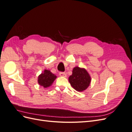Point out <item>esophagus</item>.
<instances>
[{
  "label": "esophagus",
  "mask_w": 132,
  "mask_h": 132,
  "mask_svg": "<svg viewBox=\"0 0 132 132\" xmlns=\"http://www.w3.org/2000/svg\"><path fill=\"white\" fill-rule=\"evenodd\" d=\"M59 76L63 77H66V74L64 72H60L59 73Z\"/></svg>",
  "instance_id": "obj_1"
}]
</instances>
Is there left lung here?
<instances>
[{"label": "left lung", "mask_w": 132, "mask_h": 132, "mask_svg": "<svg viewBox=\"0 0 132 132\" xmlns=\"http://www.w3.org/2000/svg\"><path fill=\"white\" fill-rule=\"evenodd\" d=\"M91 77L84 68L78 67L74 68L72 74L69 77V81L73 88L78 91L85 90L90 85Z\"/></svg>", "instance_id": "obj_1"}]
</instances>
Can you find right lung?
Returning a JSON list of instances; mask_svg holds the SVG:
<instances>
[{"label":"right lung","instance_id":"add662e5","mask_svg":"<svg viewBox=\"0 0 132 132\" xmlns=\"http://www.w3.org/2000/svg\"><path fill=\"white\" fill-rule=\"evenodd\" d=\"M57 76L51 72L49 70L45 69L43 73H41L38 77V83L39 85L43 86L44 88L52 85Z\"/></svg>","mask_w":132,"mask_h":132}]
</instances>
